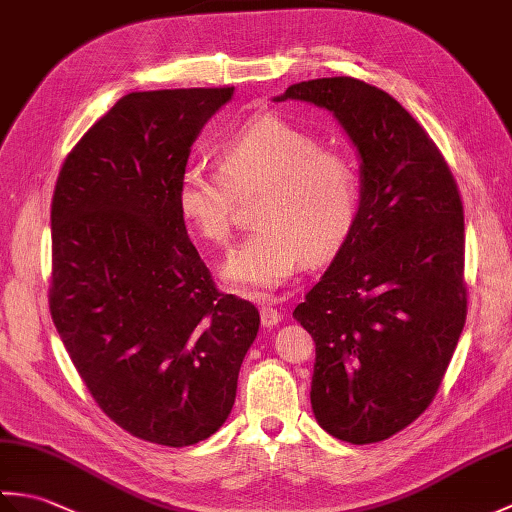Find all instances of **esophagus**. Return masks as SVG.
Instances as JSON below:
<instances>
[{
	"label": "esophagus",
	"instance_id": "obj_1",
	"mask_svg": "<svg viewBox=\"0 0 512 512\" xmlns=\"http://www.w3.org/2000/svg\"><path fill=\"white\" fill-rule=\"evenodd\" d=\"M259 314H262L264 328H273V325H277L281 321V317H284L281 310H277L273 306H262V308H259Z\"/></svg>",
	"mask_w": 512,
	"mask_h": 512
}]
</instances>
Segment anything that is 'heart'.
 I'll use <instances>...</instances> for the list:
<instances>
[{"label": "heart", "instance_id": "b5f03b06", "mask_svg": "<svg viewBox=\"0 0 512 512\" xmlns=\"http://www.w3.org/2000/svg\"><path fill=\"white\" fill-rule=\"evenodd\" d=\"M220 169L189 162L176 191L180 215L209 244L231 237L235 191L266 187L257 228L222 264L228 286L264 297L306 262L330 257L350 235L358 211L352 160L273 112L246 118L217 138Z\"/></svg>", "mask_w": 512, "mask_h": 512}]
</instances>
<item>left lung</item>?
<instances>
[{
    "label": "left lung",
    "mask_w": 512,
    "mask_h": 512,
    "mask_svg": "<svg viewBox=\"0 0 512 512\" xmlns=\"http://www.w3.org/2000/svg\"><path fill=\"white\" fill-rule=\"evenodd\" d=\"M334 114L361 158L350 235L292 312L317 345L310 402L330 436L372 444L431 405L466 321L464 209L436 143L394 96L352 76L275 101Z\"/></svg>",
    "instance_id": "left-lung-1"
}]
</instances>
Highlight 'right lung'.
Wrapping results in <instances>:
<instances>
[{"mask_svg": "<svg viewBox=\"0 0 512 512\" xmlns=\"http://www.w3.org/2000/svg\"><path fill=\"white\" fill-rule=\"evenodd\" d=\"M233 90L123 96L52 195V321L105 416L162 447L222 427L259 330L253 303L215 288L176 202L191 145Z\"/></svg>", "mask_w": 512, "mask_h": 512, "instance_id": "obj_1", "label": "right lung"}]
</instances>
